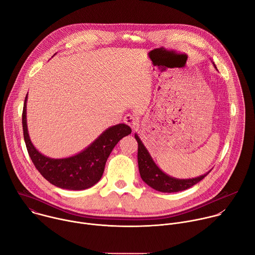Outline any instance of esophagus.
<instances>
[{
  "mask_svg": "<svg viewBox=\"0 0 255 255\" xmlns=\"http://www.w3.org/2000/svg\"><path fill=\"white\" fill-rule=\"evenodd\" d=\"M124 122L126 124H128L132 129H135L139 125L138 117L135 115H131V114H128L124 117Z\"/></svg>",
  "mask_w": 255,
  "mask_h": 255,
  "instance_id": "esophagus-1",
  "label": "esophagus"
}]
</instances>
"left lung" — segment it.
Instances as JSON below:
<instances>
[{"mask_svg":"<svg viewBox=\"0 0 255 255\" xmlns=\"http://www.w3.org/2000/svg\"><path fill=\"white\" fill-rule=\"evenodd\" d=\"M213 64L216 68L214 62ZM134 136L138 142L137 158L140 176L145 184L148 185L155 191L161 193H176L180 191H185L193 187L194 185L198 184L199 181H201L211 171L209 170L205 174L193 178H176L170 176L157 166V164L154 162L149 151L145 147V145L143 144L138 134L135 133Z\"/></svg>","mask_w":255,"mask_h":255,"instance_id":"8db88e82","label":"left lung"}]
</instances>
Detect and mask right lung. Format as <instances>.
<instances>
[{
    "mask_svg": "<svg viewBox=\"0 0 255 255\" xmlns=\"http://www.w3.org/2000/svg\"><path fill=\"white\" fill-rule=\"evenodd\" d=\"M27 100L28 94L22 114L24 140L28 153L41 175L60 189L81 191L95 186L101 179L106 161L116 144L132 132L128 125L117 124L107 128L81 152L64 158H51L36 149L30 139L26 113Z\"/></svg>",
    "mask_w": 255,
    "mask_h": 255,
    "instance_id": "1",
    "label": "right lung"
}]
</instances>
